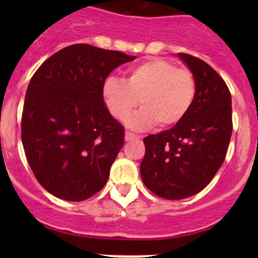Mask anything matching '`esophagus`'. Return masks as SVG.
I'll list each match as a JSON object with an SVG mask.
<instances>
[{"mask_svg":"<svg viewBox=\"0 0 258 258\" xmlns=\"http://www.w3.org/2000/svg\"><path fill=\"white\" fill-rule=\"evenodd\" d=\"M141 137L140 136H136V134L131 133V132H126L125 133V141L126 142H131V141H137V140H140Z\"/></svg>","mask_w":258,"mask_h":258,"instance_id":"obj_1","label":"esophagus"}]
</instances>
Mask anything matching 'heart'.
I'll return each mask as SVG.
<instances>
[{"mask_svg":"<svg viewBox=\"0 0 258 258\" xmlns=\"http://www.w3.org/2000/svg\"><path fill=\"white\" fill-rule=\"evenodd\" d=\"M197 97V80L187 68H178L170 60L154 58L134 66L126 79L108 77L103 84V99L109 113L124 121L137 106L143 107L129 118L136 129L173 127L190 112Z\"/></svg>","mask_w":258,"mask_h":258,"instance_id":"1","label":"heart"}]
</instances>
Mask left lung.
Listing matches in <instances>:
<instances>
[{
    "label": "left lung",
    "mask_w": 258,
    "mask_h": 258,
    "mask_svg": "<svg viewBox=\"0 0 258 258\" xmlns=\"http://www.w3.org/2000/svg\"><path fill=\"white\" fill-rule=\"evenodd\" d=\"M197 80V97L178 125L143 140L141 177L155 195L179 200L200 192L222 165L232 132L231 94L202 59L179 52Z\"/></svg>",
    "instance_id": "left-lung-1"
}]
</instances>
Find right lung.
I'll return each instance as SVG.
<instances>
[{
  "label": "right lung",
  "mask_w": 258,
  "mask_h": 258,
  "mask_svg": "<svg viewBox=\"0 0 258 258\" xmlns=\"http://www.w3.org/2000/svg\"><path fill=\"white\" fill-rule=\"evenodd\" d=\"M132 60L121 51L76 44L46 59L32 76L22 142L36 179L54 197L81 202L106 184L125 132L108 112L103 84Z\"/></svg>",
  "instance_id": "1"
}]
</instances>
